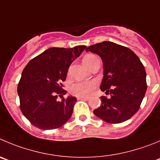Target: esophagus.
I'll return each instance as SVG.
<instances>
[{"instance_id":"1","label":"esophagus","mask_w":160,"mask_h":160,"mask_svg":"<svg viewBox=\"0 0 160 160\" xmlns=\"http://www.w3.org/2000/svg\"><path fill=\"white\" fill-rule=\"evenodd\" d=\"M77 99H78V100L88 101L89 99V98H88V97H78V98H77Z\"/></svg>"}]
</instances>
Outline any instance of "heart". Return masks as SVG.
I'll use <instances>...</instances> for the list:
<instances>
[{"label": "heart", "instance_id": "b5f03b06", "mask_svg": "<svg viewBox=\"0 0 160 160\" xmlns=\"http://www.w3.org/2000/svg\"><path fill=\"white\" fill-rule=\"evenodd\" d=\"M95 58L97 57L93 54L85 55L83 58V64L87 65ZM96 87L97 83L95 81L77 82L70 86L69 91L72 95L77 97H88L92 95Z\"/></svg>", "mask_w": 160, "mask_h": 160}]
</instances>
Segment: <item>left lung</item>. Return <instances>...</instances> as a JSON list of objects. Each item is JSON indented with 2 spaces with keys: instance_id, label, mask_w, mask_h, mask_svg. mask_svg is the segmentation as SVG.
Segmentation results:
<instances>
[{
  "instance_id": "8db88e82",
  "label": "left lung",
  "mask_w": 160,
  "mask_h": 160,
  "mask_svg": "<svg viewBox=\"0 0 160 160\" xmlns=\"http://www.w3.org/2000/svg\"><path fill=\"white\" fill-rule=\"evenodd\" d=\"M100 57L103 78L100 89L110 98L101 96V106L94 114L107 123L125 122L137 112L147 90L146 72L130 49L112 42H102L86 49Z\"/></svg>"
}]
</instances>
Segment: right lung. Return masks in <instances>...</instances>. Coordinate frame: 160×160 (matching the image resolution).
Segmentation results:
<instances>
[{"mask_svg": "<svg viewBox=\"0 0 160 160\" xmlns=\"http://www.w3.org/2000/svg\"><path fill=\"white\" fill-rule=\"evenodd\" d=\"M87 48L53 47L31 59L22 72L18 84L19 107L23 115L35 127L43 130L62 127L72 116L77 98L65 95L63 83L72 62Z\"/></svg>", "mask_w": 160, "mask_h": 160, "instance_id": "obj_1", "label": "right lung"}]
</instances>
